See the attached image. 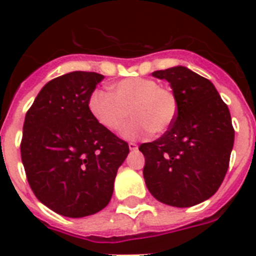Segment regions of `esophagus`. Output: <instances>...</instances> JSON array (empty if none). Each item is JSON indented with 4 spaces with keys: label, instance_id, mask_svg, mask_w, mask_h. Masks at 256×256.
Masks as SVG:
<instances>
[{
    "label": "esophagus",
    "instance_id": "esophagus-1",
    "mask_svg": "<svg viewBox=\"0 0 256 256\" xmlns=\"http://www.w3.org/2000/svg\"><path fill=\"white\" fill-rule=\"evenodd\" d=\"M128 148H130L132 152H136V148H138V144H134V142H130V144H128Z\"/></svg>",
    "mask_w": 256,
    "mask_h": 256
}]
</instances>
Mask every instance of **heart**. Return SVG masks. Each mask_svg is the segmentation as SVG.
<instances>
[{
  "mask_svg": "<svg viewBox=\"0 0 256 256\" xmlns=\"http://www.w3.org/2000/svg\"><path fill=\"white\" fill-rule=\"evenodd\" d=\"M88 110L110 132H118L132 114L134 120L124 128L122 136L136 140L152 132H168L178 114V100L170 88H160L156 80L132 77L114 84L112 94L104 90L92 92Z\"/></svg>",
  "mask_w": 256,
  "mask_h": 256,
  "instance_id": "1",
  "label": "heart"
}]
</instances>
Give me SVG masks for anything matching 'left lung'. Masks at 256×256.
Segmentation results:
<instances>
[{"mask_svg": "<svg viewBox=\"0 0 256 256\" xmlns=\"http://www.w3.org/2000/svg\"><path fill=\"white\" fill-rule=\"evenodd\" d=\"M152 76L170 84L178 114L160 138L140 146L144 182L164 204L195 206L218 191L228 168L235 134L230 112L215 86L184 66Z\"/></svg>", "mask_w": 256, "mask_h": 256, "instance_id": "8db88e82", "label": "left lung"}]
</instances>
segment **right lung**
I'll use <instances>...</instances> for the list:
<instances>
[{
    "label": "right lung",
    "instance_id": "obj_1",
    "mask_svg": "<svg viewBox=\"0 0 256 256\" xmlns=\"http://www.w3.org/2000/svg\"><path fill=\"white\" fill-rule=\"evenodd\" d=\"M104 76L73 72L48 82L26 112L21 158L40 202L69 218L108 206L128 144L102 128L88 98Z\"/></svg>",
    "mask_w": 256,
    "mask_h": 256
}]
</instances>
